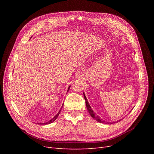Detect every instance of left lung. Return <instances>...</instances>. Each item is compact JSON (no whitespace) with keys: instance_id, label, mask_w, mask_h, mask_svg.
Segmentation results:
<instances>
[{"instance_id":"left-lung-1","label":"left lung","mask_w":154,"mask_h":154,"mask_svg":"<svg viewBox=\"0 0 154 154\" xmlns=\"http://www.w3.org/2000/svg\"><path fill=\"white\" fill-rule=\"evenodd\" d=\"M84 99H85V100L86 107H87V110H88V113H89L90 115L91 116V117H92V118H94L95 120H97V122H100V123H106V124H109V123H110V124H113V123H116V122H118V121H117V122H106V121H105V120H103L102 119H101L98 116L96 115V114L93 111V110H92V109H91V106H90L89 103H88V101H87V100L86 96H85V95L84 93ZM119 121H120V120H119Z\"/></svg>"}]
</instances>
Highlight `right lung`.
<instances>
[{
    "label": "right lung",
    "mask_w": 154,
    "mask_h": 154,
    "mask_svg": "<svg viewBox=\"0 0 154 154\" xmlns=\"http://www.w3.org/2000/svg\"><path fill=\"white\" fill-rule=\"evenodd\" d=\"M70 86H69V88H68V90H67V92L69 91V89H70ZM61 109L59 110V112H58V114H57L52 119H51L50 121H48V122H46V123H44V124H51V123H52L53 122H54V121L56 120V119L57 118V117L59 116V115L60 114V110H61Z\"/></svg>",
    "instance_id": "right-lung-1"
}]
</instances>
